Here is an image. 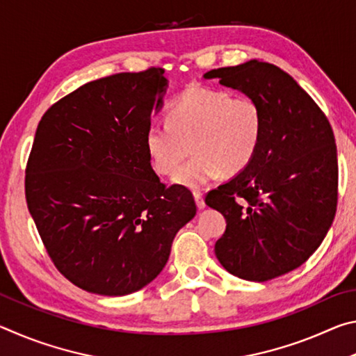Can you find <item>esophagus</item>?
Segmentation results:
<instances>
[{
	"label": "esophagus",
	"mask_w": 356,
	"mask_h": 356,
	"mask_svg": "<svg viewBox=\"0 0 356 356\" xmlns=\"http://www.w3.org/2000/svg\"><path fill=\"white\" fill-rule=\"evenodd\" d=\"M193 196H195V201H196V206L200 210H202L206 207V202H204V196L201 191H193Z\"/></svg>",
	"instance_id": "esophagus-1"
}]
</instances>
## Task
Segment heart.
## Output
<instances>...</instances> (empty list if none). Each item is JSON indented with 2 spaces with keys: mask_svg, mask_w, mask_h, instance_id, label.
Segmentation results:
<instances>
[{
  "mask_svg": "<svg viewBox=\"0 0 356 356\" xmlns=\"http://www.w3.org/2000/svg\"><path fill=\"white\" fill-rule=\"evenodd\" d=\"M264 113L257 100L220 89L191 84L168 110V120H154L144 135L150 165L161 176H171L190 152L174 182L200 188L225 174L236 176L248 168L261 146Z\"/></svg>",
  "mask_w": 356,
  "mask_h": 356,
  "instance_id": "b5f03b06",
  "label": "heart"
}]
</instances>
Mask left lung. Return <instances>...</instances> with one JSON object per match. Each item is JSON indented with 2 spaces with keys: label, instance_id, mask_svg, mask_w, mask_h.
Instances as JSON below:
<instances>
[{
  "label": "left lung",
  "instance_id": "1",
  "mask_svg": "<svg viewBox=\"0 0 356 356\" xmlns=\"http://www.w3.org/2000/svg\"><path fill=\"white\" fill-rule=\"evenodd\" d=\"M257 100L264 134L254 160L207 193L226 231L215 254L229 273L264 282L298 268L321 246L337 206L333 129L311 95L284 70L251 61L207 72Z\"/></svg>",
  "mask_w": 356,
  "mask_h": 356
}]
</instances>
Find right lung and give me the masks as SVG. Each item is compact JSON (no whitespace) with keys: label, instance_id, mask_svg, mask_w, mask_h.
I'll list each match as a JSON object with an SVG mask.
<instances>
[{"label":"right lung","instance_id":"obj_1","mask_svg":"<svg viewBox=\"0 0 356 356\" xmlns=\"http://www.w3.org/2000/svg\"><path fill=\"white\" fill-rule=\"evenodd\" d=\"M161 67L122 72L58 100L35 130L25 177L29 213L72 284L122 297L155 280L196 215L190 190L166 188L144 135L161 108Z\"/></svg>","mask_w":356,"mask_h":356}]
</instances>
